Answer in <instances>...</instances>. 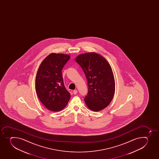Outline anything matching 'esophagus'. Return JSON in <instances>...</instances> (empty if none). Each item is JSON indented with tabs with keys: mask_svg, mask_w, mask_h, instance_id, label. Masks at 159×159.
Listing matches in <instances>:
<instances>
[{
	"mask_svg": "<svg viewBox=\"0 0 159 159\" xmlns=\"http://www.w3.org/2000/svg\"><path fill=\"white\" fill-rule=\"evenodd\" d=\"M77 92H78L77 90H74V91H73V93L75 95L77 94Z\"/></svg>",
	"mask_w": 159,
	"mask_h": 159,
	"instance_id": "1",
	"label": "esophagus"
}]
</instances>
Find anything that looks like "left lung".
<instances>
[{
	"instance_id": "obj_1",
	"label": "left lung",
	"mask_w": 159,
	"mask_h": 159,
	"mask_svg": "<svg viewBox=\"0 0 159 159\" xmlns=\"http://www.w3.org/2000/svg\"><path fill=\"white\" fill-rule=\"evenodd\" d=\"M75 61L83 69L88 81L85 104L94 111L102 110L110 104L115 94V79L111 66L104 57L94 52L78 55Z\"/></svg>"
}]
</instances>
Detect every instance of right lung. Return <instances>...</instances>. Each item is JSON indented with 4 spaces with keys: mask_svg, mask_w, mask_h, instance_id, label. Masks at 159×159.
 <instances>
[{
    "mask_svg": "<svg viewBox=\"0 0 159 159\" xmlns=\"http://www.w3.org/2000/svg\"><path fill=\"white\" fill-rule=\"evenodd\" d=\"M70 57L51 53L42 61L37 72L35 89L40 101L52 111H58L67 105L70 94L63 82L61 70Z\"/></svg>",
    "mask_w": 159,
    "mask_h": 159,
    "instance_id": "add662e5",
    "label": "right lung"
}]
</instances>
